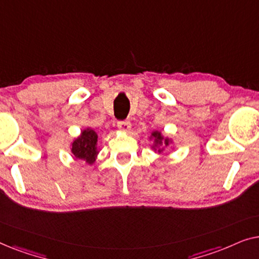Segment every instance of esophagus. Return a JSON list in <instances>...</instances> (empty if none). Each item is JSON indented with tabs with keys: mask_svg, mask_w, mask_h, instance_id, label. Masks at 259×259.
<instances>
[{
	"mask_svg": "<svg viewBox=\"0 0 259 259\" xmlns=\"http://www.w3.org/2000/svg\"><path fill=\"white\" fill-rule=\"evenodd\" d=\"M118 127L119 130L123 131V132H127L131 128V123L128 120H121V121H118Z\"/></svg>",
	"mask_w": 259,
	"mask_h": 259,
	"instance_id": "34e87169",
	"label": "esophagus"
}]
</instances>
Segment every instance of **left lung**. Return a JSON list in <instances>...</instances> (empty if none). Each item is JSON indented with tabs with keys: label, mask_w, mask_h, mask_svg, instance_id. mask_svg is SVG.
<instances>
[{
	"label": "left lung",
	"mask_w": 259,
	"mask_h": 259,
	"mask_svg": "<svg viewBox=\"0 0 259 259\" xmlns=\"http://www.w3.org/2000/svg\"><path fill=\"white\" fill-rule=\"evenodd\" d=\"M152 136H153V137L155 138V140H157V143H161L162 137H161L160 133H159V132H154L153 134H152ZM165 145H168V140H167V139L165 140Z\"/></svg>",
	"instance_id": "8db88e82"
}]
</instances>
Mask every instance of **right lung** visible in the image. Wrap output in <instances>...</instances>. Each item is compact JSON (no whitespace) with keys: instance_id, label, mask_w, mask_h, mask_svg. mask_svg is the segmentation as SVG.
<instances>
[{"instance_id":"add662e5","label":"right lung","mask_w":259,"mask_h":259,"mask_svg":"<svg viewBox=\"0 0 259 259\" xmlns=\"http://www.w3.org/2000/svg\"><path fill=\"white\" fill-rule=\"evenodd\" d=\"M98 136L93 130L83 131L80 138L74 141L72 145V152L76 158L83 159L88 164H93L95 160Z\"/></svg>"}]
</instances>
